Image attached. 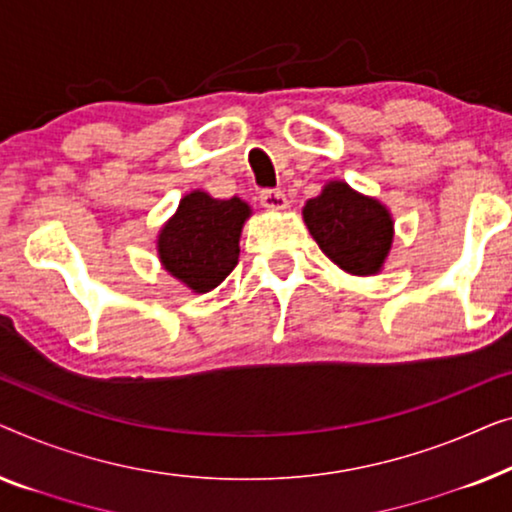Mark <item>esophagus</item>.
I'll return each mask as SVG.
<instances>
[{"label": "esophagus", "instance_id": "1", "mask_svg": "<svg viewBox=\"0 0 512 512\" xmlns=\"http://www.w3.org/2000/svg\"><path fill=\"white\" fill-rule=\"evenodd\" d=\"M259 201H262V206L269 208V211H285L287 208V197L280 190H262Z\"/></svg>", "mask_w": 512, "mask_h": 512}]
</instances>
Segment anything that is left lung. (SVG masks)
I'll list each match as a JSON object with an SVG mask.
<instances>
[{
  "label": "left lung",
  "instance_id": "obj_1",
  "mask_svg": "<svg viewBox=\"0 0 512 512\" xmlns=\"http://www.w3.org/2000/svg\"><path fill=\"white\" fill-rule=\"evenodd\" d=\"M308 232L331 262L352 276H373L383 269L394 241V220L378 199L329 181L304 206Z\"/></svg>",
  "mask_w": 512,
  "mask_h": 512
}]
</instances>
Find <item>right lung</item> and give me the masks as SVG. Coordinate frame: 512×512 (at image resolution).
Listing matches in <instances>:
<instances>
[{"label":"right lung","instance_id":"add662e5","mask_svg":"<svg viewBox=\"0 0 512 512\" xmlns=\"http://www.w3.org/2000/svg\"><path fill=\"white\" fill-rule=\"evenodd\" d=\"M250 206L239 197L213 199L194 190L157 234V255L164 269L192 292L218 287L239 264V241Z\"/></svg>","mask_w":512,"mask_h":512}]
</instances>
